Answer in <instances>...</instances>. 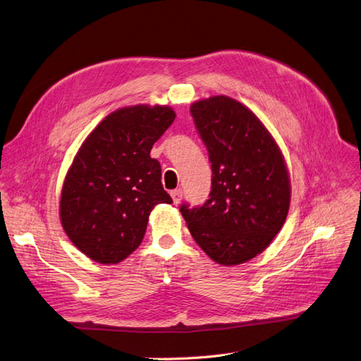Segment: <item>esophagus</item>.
I'll return each mask as SVG.
<instances>
[{"instance_id":"esophagus-1","label":"esophagus","mask_w":361,"mask_h":361,"mask_svg":"<svg viewBox=\"0 0 361 361\" xmlns=\"http://www.w3.org/2000/svg\"><path fill=\"white\" fill-rule=\"evenodd\" d=\"M170 195H171L173 202L178 204V203L182 200V190H180V188H178V190H173V191L170 192Z\"/></svg>"}]
</instances>
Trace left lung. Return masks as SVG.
<instances>
[{"mask_svg": "<svg viewBox=\"0 0 361 361\" xmlns=\"http://www.w3.org/2000/svg\"><path fill=\"white\" fill-rule=\"evenodd\" d=\"M191 114L212 167L202 207L180 206L194 241L214 262L239 265L265 251L286 221L290 178L277 141L248 106L228 96L195 101Z\"/></svg>", "mask_w": 361, "mask_h": 361, "instance_id": "1", "label": "left lung"}]
</instances>
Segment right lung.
<instances>
[{
  "label": "right lung",
  "instance_id": "1",
  "mask_svg": "<svg viewBox=\"0 0 361 361\" xmlns=\"http://www.w3.org/2000/svg\"><path fill=\"white\" fill-rule=\"evenodd\" d=\"M174 117L169 105L122 106L76 152L60 192V221L72 244L97 264L125 260L143 241L154 207L173 203L150 150Z\"/></svg>",
  "mask_w": 361,
  "mask_h": 361
}]
</instances>
